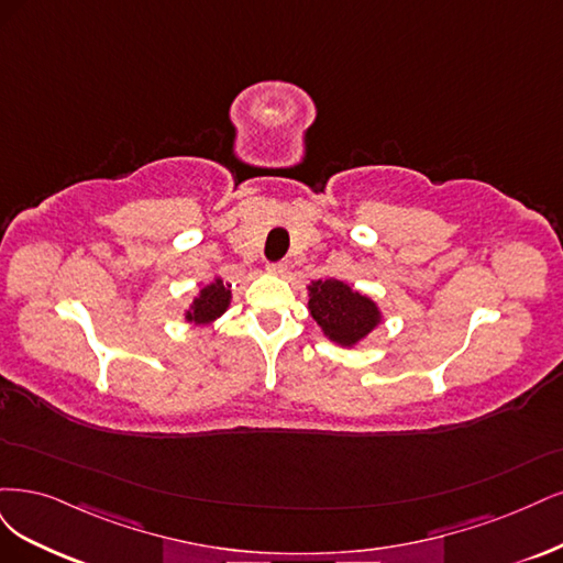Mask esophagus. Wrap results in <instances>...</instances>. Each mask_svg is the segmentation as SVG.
<instances>
[{"label":"esophagus","instance_id":"obj_1","mask_svg":"<svg viewBox=\"0 0 563 563\" xmlns=\"http://www.w3.org/2000/svg\"><path fill=\"white\" fill-rule=\"evenodd\" d=\"M266 271H268L271 276H285V274H287V262H274V264H268Z\"/></svg>","mask_w":563,"mask_h":563}]
</instances>
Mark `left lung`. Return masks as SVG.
I'll return each mask as SVG.
<instances>
[{"mask_svg":"<svg viewBox=\"0 0 563 563\" xmlns=\"http://www.w3.org/2000/svg\"><path fill=\"white\" fill-rule=\"evenodd\" d=\"M308 311L324 336L346 349L355 346L380 324L378 306L336 278L308 285Z\"/></svg>","mask_w":563,"mask_h":563,"instance_id":"left-lung-1","label":"left lung"}]
</instances>
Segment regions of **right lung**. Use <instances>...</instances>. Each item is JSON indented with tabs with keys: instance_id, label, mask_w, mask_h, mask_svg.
Instances as JSON below:
<instances>
[{
	"instance_id": "add662e5",
	"label": "right lung",
	"mask_w": 563,
	"mask_h": 563,
	"mask_svg": "<svg viewBox=\"0 0 563 563\" xmlns=\"http://www.w3.org/2000/svg\"><path fill=\"white\" fill-rule=\"evenodd\" d=\"M229 287L224 285L222 278H214L191 301L189 311L185 313V320L194 322V324H208V322L220 318L229 308V303H231V289Z\"/></svg>"
}]
</instances>
